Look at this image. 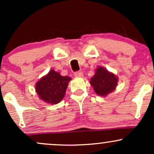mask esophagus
<instances>
[{
  "mask_svg": "<svg viewBox=\"0 0 154 154\" xmlns=\"http://www.w3.org/2000/svg\"><path fill=\"white\" fill-rule=\"evenodd\" d=\"M75 76L76 77H83V74L81 71H79V72H75Z\"/></svg>",
  "mask_w": 154,
  "mask_h": 154,
  "instance_id": "obj_1",
  "label": "esophagus"
}]
</instances>
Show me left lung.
Segmentation results:
<instances>
[{"instance_id": "obj_1", "label": "left lung", "mask_w": 154, "mask_h": 154, "mask_svg": "<svg viewBox=\"0 0 154 154\" xmlns=\"http://www.w3.org/2000/svg\"><path fill=\"white\" fill-rule=\"evenodd\" d=\"M90 83L96 94L105 97L115 91L118 83V77L103 66L95 69V75L91 77Z\"/></svg>"}]
</instances>
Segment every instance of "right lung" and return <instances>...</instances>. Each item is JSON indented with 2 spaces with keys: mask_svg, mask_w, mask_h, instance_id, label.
<instances>
[{
  "mask_svg": "<svg viewBox=\"0 0 154 154\" xmlns=\"http://www.w3.org/2000/svg\"><path fill=\"white\" fill-rule=\"evenodd\" d=\"M71 77L61 76L54 69H51L35 85V91L40 100L50 104L59 103L64 97Z\"/></svg>",
  "mask_w": 154,
  "mask_h": 154,
  "instance_id": "obj_1",
  "label": "right lung"
}]
</instances>
